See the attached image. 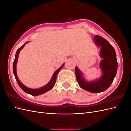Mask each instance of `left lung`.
Masks as SVG:
<instances>
[{
  "label": "left lung",
  "mask_w": 131,
  "mask_h": 131,
  "mask_svg": "<svg viewBox=\"0 0 131 131\" xmlns=\"http://www.w3.org/2000/svg\"><path fill=\"white\" fill-rule=\"evenodd\" d=\"M94 41L95 45L100 47V56L102 60L99 66L102 71V76L95 80L86 81L77 66L75 75L79 85L82 89L92 93H98L107 90L113 83L117 72L118 62L114 48L107 40L96 35Z\"/></svg>",
  "instance_id": "obj_1"
}]
</instances>
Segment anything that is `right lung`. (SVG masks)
I'll list each match as a JSON object with an SVG mask.
<instances>
[{"instance_id":"right-lung-1","label":"right lung","mask_w":131,"mask_h":131,"mask_svg":"<svg viewBox=\"0 0 131 131\" xmlns=\"http://www.w3.org/2000/svg\"><path fill=\"white\" fill-rule=\"evenodd\" d=\"M27 43H28V42H26V43H24L23 46H21L19 48H18V49L17 50V52H16V56H15V59H14V62H13V71L14 75L15 76V78H16V79L18 83V84L19 85V86L20 87L21 89H22L24 92H26V93H28V94H30V95H33V96H37V95H41V94H43L45 93H46L47 92H48V91H49L51 89H52L54 85V84H55V83H56L57 75V74H58V73L60 71V70L62 68V67L63 66V65H64L65 63H63L62 65L54 72L52 77L51 80L50 81L49 83L47 84L46 85L42 86L41 88H38V89H31V88H29L28 87L26 86L25 85H24L22 83H21L19 79H18V77L17 74L16 65H17L18 57V55H19V52L24 47V46L26 45V44H27Z\"/></svg>"}]
</instances>
